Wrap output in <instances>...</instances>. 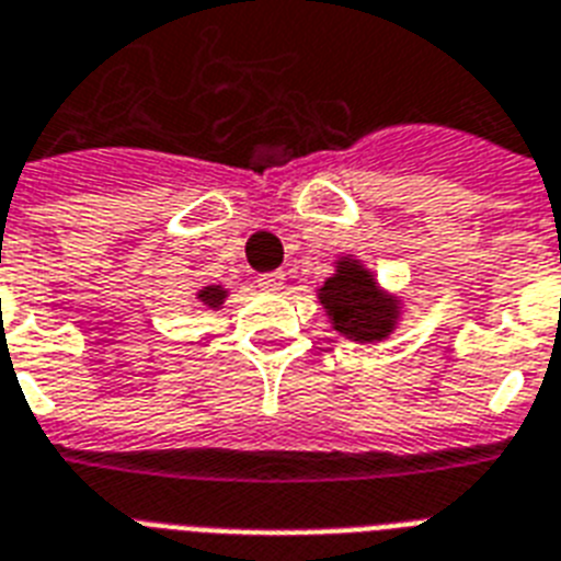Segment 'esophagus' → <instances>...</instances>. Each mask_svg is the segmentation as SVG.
Segmentation results:
<instances>
[{"instance_id":"esophagus-1","label":"esophagus","mask_w":561,"mask_h":561,"mask_svg":"<svg viewBox=\"0 0 561 561\" xmlns=\"http://www.w3.org/2000/svg\"><path fill=\"white\" fill-rule=\"evenodd\" d=\"M259 288L264 290V294H279L282 288H285V273H264V276H259Z\"/></svg>"}]
</instances>
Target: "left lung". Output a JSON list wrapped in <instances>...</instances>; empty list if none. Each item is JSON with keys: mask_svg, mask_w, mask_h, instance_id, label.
<instances>
[{"mask_svg": "<svg viewBox=\"0 0 561 561\" xmlns=\"http://www.w3.org/2000/svg\"><path fill=\"white\" fill-rule=\"evenodd\" d=\"M317 299L334 332L355 343L387 341L401 323V299L387 294L367 264L352 255L334 262V273L317 288Z\"/></svg>", "mask_w": 561, "mask_h": 561, "instance_id": "obj_1", "label": "left lung"}]
</instances>
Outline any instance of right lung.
I'll return each instance as SVG.
<instances>
[{"instance_id":"right-lung-1","label":"right lung","mask_w":561,"mask_h":561,"mask_svg":"<svg viewBox=\"0 0 561 561\" xmlns=\"http://www.w3.org/2000/svg\"><path fill=\"white\" fill-rule=\"evenodd\" d=\"M229 290L224 285H206L203 290H197V299H201L206 308H220L224 306V299H227Z\"/></svg>"}]
</instances>
